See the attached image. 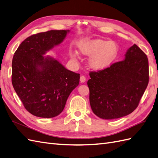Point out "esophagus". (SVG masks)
Listing matches in <instances>:
<instances>
[{
	"label": "esophagus",
	"mask_w": 158,
	"mask_h": 158,
	"mask_svg": "<svg viewBox=\"0 0 158 158\" xmlns=\"http://www.w3.org/2000/svg\"><path fill=\"white\" fill-rule=\"evenodd\" d=\"M85 81H86V77H85L83 76V75L81 76V77H80V81H81V83L85 82Z\"/></svg>",
	"instance_id": "34e87169"
}]
</instances>
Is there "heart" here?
<instances>
[{"label": "heart", "instance_id": "1", "mask_svg": "<svg viewBox=\"0 0 158 158\" xmlns=\"http://www.w3.org/2000/svg\"><path fill=\"white\" fill-rule=\"evenodd\" d=\"M79 53L91 56L89 65L95 70H103L110 67L119 54V45L114 40L92 39L81 42L77 45ZM71 58L77 60V55L71 54Z\"/></svg>", "mask_w": 158, "mask_h": 158}]
</instances>
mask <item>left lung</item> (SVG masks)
<instances>
[{
    "label": "left lung",
    "mask_w": 158,
    "mask_h": 158,
    "mask_svg": "<svg viewBox=\"0 0 158 158\" xmlns=\"http://www.w3.org/2000/svg\"><path fill=\"white\" fill-rule=\"evenodd\" d=\"M91 110L99 118L114 119L130 114L138 106L149 82L147 55L133 44L123 60L89 73Z\"/></svg>",
    "instance_id": "obj_1"
}]
</instances>
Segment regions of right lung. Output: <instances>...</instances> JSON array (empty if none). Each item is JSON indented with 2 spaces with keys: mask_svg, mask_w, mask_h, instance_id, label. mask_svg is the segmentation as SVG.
<instances>
[{
  "mask_svg": "<svg viewBox=\"0 0 158 158\" xmlns=\"http://www.w3.org/2000/svg\"><path fill=\"white\" fill-rule=\"evenodd\" d=\"M69 30L48 31L21 43L12 61V83L26 110L35 116L51 118L61 113L80 74L57 60L43 56L61 43Z\"/></svg>",
  "mask_w": 158,
  "mask_h": 158,
  "instance_id": "right-lung-1",
  "label": "right lung"
}]
</instances>
